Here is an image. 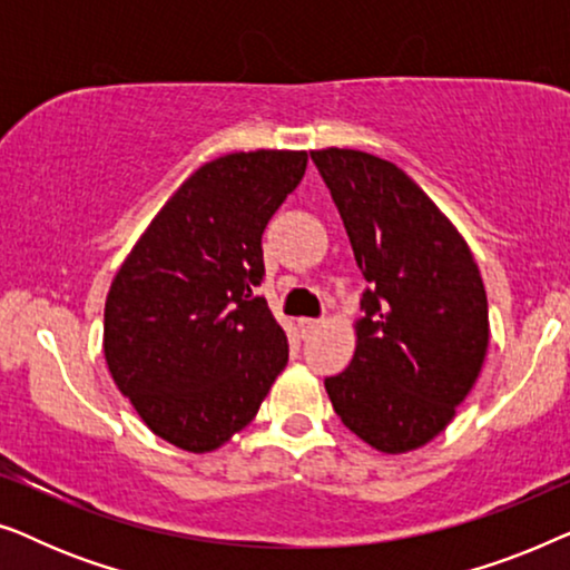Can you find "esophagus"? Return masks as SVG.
<instances>
[{
	"instance_id": "1",
	"label": "esophagus",
	"mask_w": 570,
	"mask_h": 570,
	"mask_svg": "<svg viewBox=\"0 0 570 570\" xmlns=\"http://www.w3.org/2000/svg\"><path fill=\"white\" fill-rule=\"evenodd\" d=\"M298 326H301L303 334H308V332H314L316 326H318V318H298Z\"/></svg>"
}]
</instances>
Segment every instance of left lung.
Here are the masks:
<instances>
[{
	"label": "left lung",
	"mask_w": 570,
	"mask_h": 570,
	"mask_svg": "<svg viewBox=\"0 0 570 570\" xmlns=\"http://www.w3.org/2000/svg\"><path fill=\"white\" fill-rule=\"evenodd\" d=\"M368 287L350 365L324 379L355 435L386 454L417 449L454 417L488 350V298L464 238L394 163L314 150Z\"/></svg>",
	"instance_id": "8db88e82"
}]
</instances>
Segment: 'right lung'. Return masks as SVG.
Returning <instances> with one entry per match:
<instances>
[{
	"label": "right lung",
	"instance_id": "right-lung-1",
	"mask_svg": "<svg viewBox=\"0 0 570 570\" xmlns=\"http://www.w3.org/2000/svg\"><path fill=\"white\" fill-rule=\"evenodd\" d=\"M306 153L209 160L178 186L116 272L104 350L119 392L163 441L213 451L252 423L287 363L267 301L262 233Z\"/></svg>",
	"mask_w": 570,
	"mask_h": 570
}]
</instances>
